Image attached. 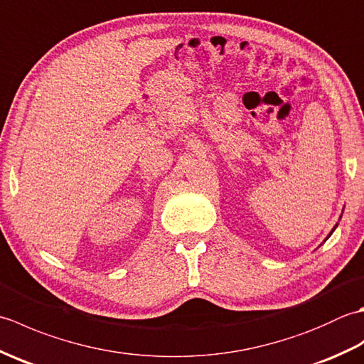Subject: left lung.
<instances>
[{"label": "left lung", "mask_w": 364, "mask_h": 364, "mask_svg": "<svg viewBox=\"0 0 364 364\" xmlns=\"http://www.w3.org/2000/svg\"><path fill=\"white\" fill-rule=\"evenodd\" d=\"M341 215H343V214H341ZM339 220H341V218H339ZM336 227H338V223H336V225H335V227H333V228H331V231H330V233H328V236H327V237H326V239H323V242H326V241H327V239H328V237H330V236H331V235H333V231H335V230H336Z\"/></svg>", "instance_id": "1"}]
</instances>
